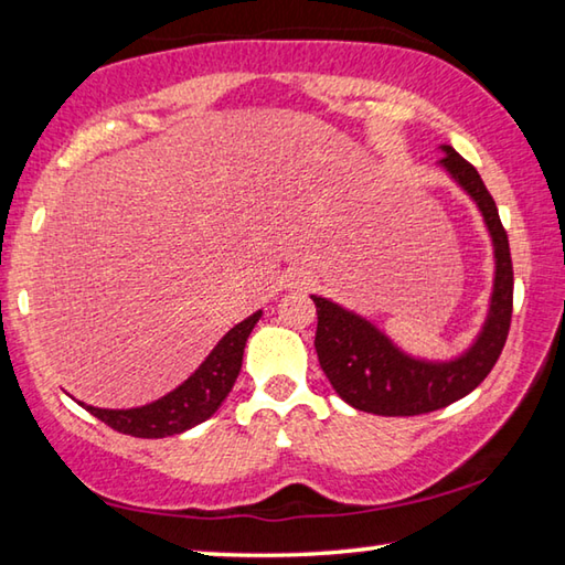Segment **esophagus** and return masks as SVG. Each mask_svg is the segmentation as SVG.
I'll return each mask as SVG.
<instances>
[{"instance_id": "34e87169", "label": "esophagus", "mask_w": 565, "mask_h": 565, "mask_svg": "<svg viewBox=\"0 0 565 565\" xmlns=\"http://www.w3.org/2000/svg\"><path fill=\"white\" fill-rule=\"evenodd\" d=\"M296 284H301V286H306V284H309V279H299V281H296Z\"/></svg>"}]
</instances>
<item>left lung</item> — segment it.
<instances>
[{
    "label": "left lung",
    "mask_w": 565,
    "mask_h": 565,
    "mask_svg": "<svg viewBox=\"0 0 565 565\" xmlns=\"http://www.w3.org/2000/svg\"><path fill=\"white\" fill-rule=\"evenodd\" d=\"M441 164L461 184L489 224L495 248V284L489 321L481 337L461 359L448 363H426L401 353L384 333L356 313L343 311L319 296L317 303V339L313 347L319 353L323 374L337 388V394L353 408L376 416H418L428 411L444 408L481 384L499 361L503 343L509 339L513 313V264L509 234L501 224L493 196L478 177L473 164L444 147Z\"/></svg>",
    "instance_id": "8db88e82"
}]
</instances>
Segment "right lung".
I'll use <instances>...</instances> for the list:
<instances>
[{
    "label": "right lung",
    "mask_w": 565,
    "mask_h": 565,
    "mask_svg": "<svg viewBox=\"0 0 565 565\" xmlns=\"http://www.w3.org/2000/svg\"><path fill=\"white\" fill-rule=\"evenodd\" d=\"M259 317L262 311H256L254 317L236 323L184 384L171 391L164 398L154 401V404L127 411L94 408L84 404L82 406L92 416H97L109 428H114V431L137 438H164L202 424V420H206L222 406V401L232 391L238 371H242L246 339Z\"/></svg>",
    "instance_id": "1"
}]
</instances>
